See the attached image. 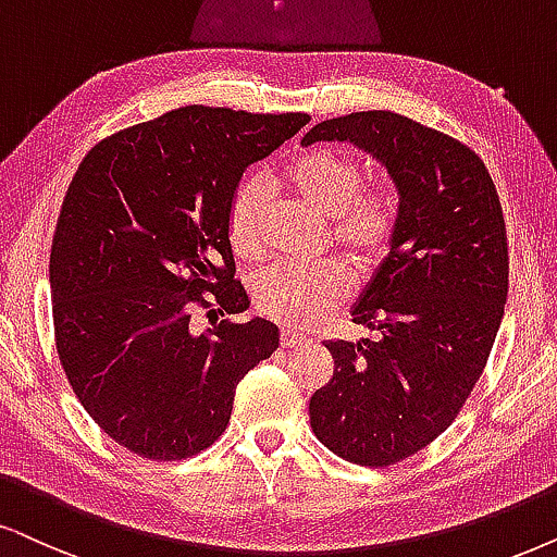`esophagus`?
<instances>
[{
    "mask_svg": "<svg viewBox=\"0 0 557 557\" xmlns=\"http://www.w3.org/2000/svg\"><path fill=\"white\" fill-rule=\"evenodd\" d=\"M280 344H283L285 349L302 347V344H306V336L298 334V331H293V329H283V334H280Z\"/></svg>",
    "mask_w": 557,
    "mask_h": 557,
    "instance_id": "esophagus-1",
    "label": "esophagus"
}]
</instances>
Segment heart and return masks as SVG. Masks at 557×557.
<instances>
[{
  "mask_svg": "<svg viewBox=\"0 0 557 557\" xmlns=\"http://www.w3.org/2000/svg\"><path fill=\"white\" fill-rule=\"evenodd\" d=\"M283 182L298 200L326 218L329 242L360 270H372L391 251L398 234L400 206L388 185H360L362 169L336 149H311L285 166ZM264 187L246 180L231 195L226 236L242 259L262 255ZM349 280L339 264L264 270L255 283V302L267 319L293 329L321 321L347 298Z\"/></svg>",
  "mask_w": 557,
  "mask_h": 557,
  "instance_id": "heart-1",
  "label": "heart"
}]
</instances>
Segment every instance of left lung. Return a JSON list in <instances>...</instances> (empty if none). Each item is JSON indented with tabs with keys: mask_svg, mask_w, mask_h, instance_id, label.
Listing matches in <instances>:
<instances>
[{
	"mask_svg": "<svg viewBox=\"0 0 557 557\" xmlns=\"http://www.w3.org/2000/svg\"><path fill=\"white\" fill-rule=\"evenodd\" d=\"M349 140L388 169L400 221L351 321L375 339L326 342L334 375L311 396L321 445L385 468L453 424L504 319L509 246L496 185L466 144L391 110L313 125L302 144Z\"/></svg>",
	"mask_w": 557,
	"mask_h": 557,
	"instance_id": "8db88e82",
	"label": "left lung"
}]
</instances>
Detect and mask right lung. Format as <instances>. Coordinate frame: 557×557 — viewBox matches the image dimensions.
<instances>
[{"mask_svg": "<svg viewBox=\"0 0 557 557\" xmlns=\"http://www.w3.org/2000/svg\"><path fill=\"white\" fill-rule=\"evenodd\" d=\"M308 121L189 104L100 140L76 169L48 270L55 349L95 424L131 453L208 449L238 380L277 349L272 321L197 335L188 319L249 308L226 236L231 195Z\"/></svg>", "mask_w": 557, "mask_h": 557, "instance_id": "right-lung-1", "label": "right lung"}]
</instances>
